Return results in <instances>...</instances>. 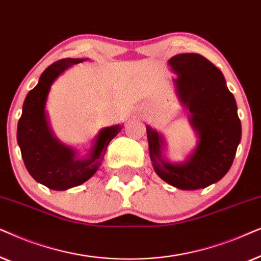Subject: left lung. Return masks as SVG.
<instances>
[{"label": "left lung", "instance_id": "left-lung-1", "mask_svg": "<svg viewBox=\"0 0 261 261\" xmlns=\"http://www.w3.org/2000/svg\"><path fill=\"white\" fill-rule=\"evenodd\" d=\"M169 65L177 73L173 83L180 102L190 112L191 126L198 137L197 146L184 163L164 159V138L146 127L153 169L172 187L197 190L219 181L233 164L241 140L238 107L221 71L197 53L172 57Z\"/></svg>", "mask_w": 261, "mask_h": 261}]
</instances>
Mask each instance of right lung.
Returning <instances> with one entry per match:
<instances>
[{"mask_svg": "<svg viewBox=\"0 0 261 261\" xmlns=\"http://www.w3.org/2000/svg\"><path fill=\"white\" fill-rule=\"evenodd\" d=\"M84 59L65 58L49 65L41 73L37 87L28 92L22 115L17 123V144L24 166L38 183L52 190H67L91 178L101 166L109 142L122 126L99 130L87 158H77L73 148L64 145L53 135L45 113L49 89L64 71Z\"/></svg>", "mask_w": 261, "mask_h": 261, "instance_id": "add662e5", "label": "right lung"}]
</instances>
